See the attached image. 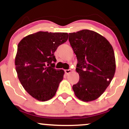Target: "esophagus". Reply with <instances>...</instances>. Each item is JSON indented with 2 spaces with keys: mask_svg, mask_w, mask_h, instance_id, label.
<instances>
[{
  "mask_svg": "<svg viewBox=\"0 0 129 129\" xmlns=\"http://www.w3.org/2000/svg\"><path fill=\"white\" fill-rule=\"evenodd\" d=\"M72 72V70L71 69H68V70H65V73L66 74V75H69Z\"/></svg>",
  "mask_w": 129,
  "mask_h": 129,
  "instance_id": "esophagus-1",
  "label": "esophagus"
}]
</instances>
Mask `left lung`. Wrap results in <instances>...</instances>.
<instances>
[{
	"mask_svg": "<svg viewBox=\"0 0 129 129\" xmlns=\"http://www.w3.org/2000/svg\"><path fill=\"white\" fill-rule=\"evenodd\" d=\"M69 41L78 59L79 80L72 87L75 95L84 102L96 100L115 75L113 47L104 37L89 29L69 33Z\"/></svg>",
	"mask_w": 129,
	"mask_h": 129,
	"instance_id": "8db88e82",
	"label": "left lung"
}]
</instances>
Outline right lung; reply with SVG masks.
Returning <instances> with one entry per match:
<instances>
[{
	"instance_id": "obj_1",
	"label": "right lung",
	"mask_w": 129,
	"mask_h": 129,
	"mask_svg": "<svg viewBox=\"0 0 129 129\" xmlns=\"http://www.w3.org/2000/svg\"><path fill=\"white\" fill-rule=\"evenodd\" d=\"M67 33L39 31L23 38L15 58L17 76L24 89L40 101L55 95L64 71L54 69V53L68 40Z\"/></svg>"
}]
</instances>
